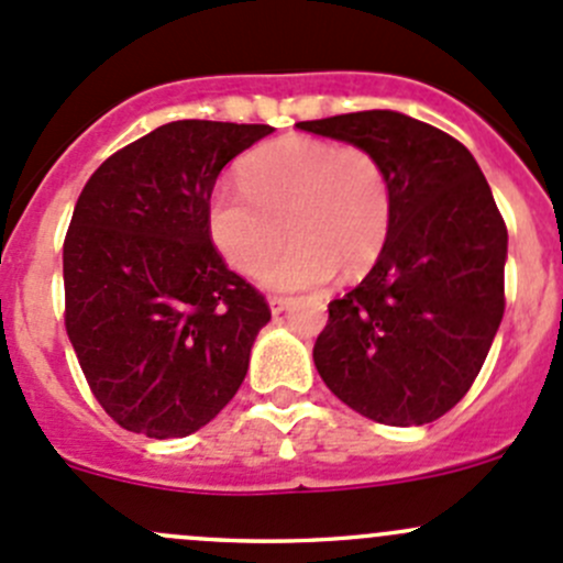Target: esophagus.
<instances>
[{"mask_svg":"<svg viewBox=\"0 0 563 563\" xmlns=\"http://www.w3.org/2000/svg\"><path fill=\"white\" fill-rule=\"evenodd\" d=\"M291 302H294L291 297H272L269 308H272V313H283V310L291 308Z\"/></svg>","mask_w":563,"mask_h":563,"instance_id":"1","label":"esophagus"}]
</instances>
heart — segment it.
<instances>
[{
	"instance_id": "heart-1",
	"label": "heart",
	"mask_w": 563,
	"mask_h": 563,
	"mask_svg": "<svg viewBox=\"0 0 563 563\" xmlns=\"http://www.w3.org/2000/svg\"><path fill=\"white\" fill-rule=\"evenodd\" d=\"M391 185L376 152L305 135L269 141L240 163V187H218L207 203L214 247L236 272L269 286L308 288L334 272H365L389 236ZM289 231L286 232L285 229Z\"/></svg>"
}]
</instances>
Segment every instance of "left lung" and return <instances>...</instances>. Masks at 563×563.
Instances as JSON below:
<instances>
[{
  "label": "left lung",
  "instance_id": "left-lung-1",
  "mask_svg": "<svg viewBox=\"0 0 563 563\" xmlns=\"http://www.w3.org/2000/svg\"><path fill=\"white\" fill-rule=\"evenodd\" d=\"M299 130L367 146L391 185L389 236L365 280L329 302L313 345L323 384L395 428L455 408L504 316L507 223L474 155L397 111H356Z\"/></svg>",
  "mask_w": 563,
  "mask_h": 563
}]
</instances>
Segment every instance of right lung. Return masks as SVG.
Listing matches in <instances>:
<instances>
[{
    "label": "right lung",
    "instance_id": "obj_1",
    "mask_svg": "<svg viewBox=\"0 0 563 563\" xmlns=\"http://www.w3.org/2000/svg\"><path fill=\"white\" fill-rule=\"evenodd\" d=\"M269 124L179 119L122 146L78 196L62 247L65 329L119 428L181 439L242 387L272 318L207 229L218 174Z\"/></svg>",
    "mask_w": 563,
    "mask_h": 563
}]
</instances>
